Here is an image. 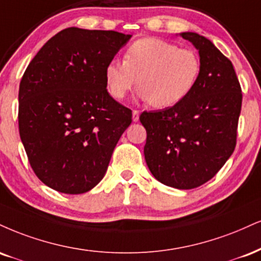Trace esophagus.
I'll return each instance as SVG.
<instances>
[{
  "instance_id": "obj_1",
  "label": "esophagus",
  "mask_w": 261,
  "mask_h": 261,
  "mask_svg": "<svg viewBox=\"0 0 261 261\" xmlns=\"http://www.w3.org/2000/svg\"><path fill=\"white\" fill-rule=\"evenodd\" d=\"M139 119H140V112L139 111H134L133 112V120L136 122V121H139Z\"/></svg>"
}]
</instances>
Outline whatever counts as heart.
Returning <instances> with one entry per match:
<instances>
[{
  "mask_svg": "<svg viewBox=\"0 0 261 261\" xmlns=\"http://www.w3.org/2000/svg\"><path fill=\"white\" fill-rule=\"evenodd\" d=\"M200 70V58L193 49L180 48L170 41L146 37L128 46L124 61L112 59L105 75L113 98H125L139 83L141 99L150 102L155 108H168L192 92Z\"/></svg>",
  "mask_w": 261,
  "mask_h": 261,
  "instance_id": "obj_1",
  "label": "heart"
}]
</instances>
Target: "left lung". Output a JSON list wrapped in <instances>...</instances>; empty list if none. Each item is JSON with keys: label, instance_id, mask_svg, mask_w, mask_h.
<instances>
[{"label": "left lung", "instance_id": "left-lung-1", "mask_svg": "<svg viewBox=\"0 0 261 261\" xmlns=\"http://www.w3.org/2000/svg\"><path fill=\"white\" fill-rule=\"evenodd\" d=\"M198 49L202 70L192 92L177 105L143 112L147 131L144 159L162 184L178 190L202 186L213 178L237 143L242 90L231 61L212 41L182 33Z\"/></svg>", "mask_w": 261, "mask_h": 261}]
</instances>
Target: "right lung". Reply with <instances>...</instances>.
Masks as SVG:
<instances>
[{"mask_svg":"<svg viewBox=\"0 0 261 261\" xmlns=\"http://www.w3.org/2000/svg\"><path fill=\"white\" fill-rule=\"evenodd\" d=\"M131 35L68 28L37 52L20 80V140L34 172L67 194L105 176L133 112L107 91L106 67Z\"/></svg>","mask_w":261,"mask_h":261,"instance_id":"1","label":"right lung"}]
</instances>
